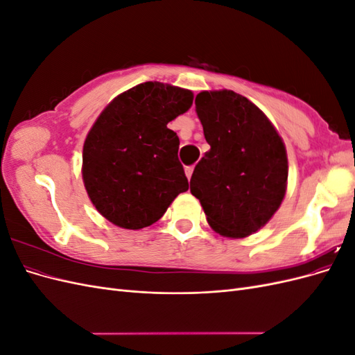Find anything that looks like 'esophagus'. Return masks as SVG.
I'll return each instance as SVG.
<instances>
[{
  "instance_id": "esophagus-1",
  "label": "esophagus",
  "mask_w": 355,
  "mask_h": 355,
  "mask_svg": "<svg viewBox=\"0 0 355 355\" xmlns=\"http://www.w3.org/2000/svg\"><path fill=\"white\" fill-rule=\"evenodd\" d=\"M192 171H194V166H189L185 168V173H187V178L191 180V176H192Z\"/></svg>"
}]
</instances>
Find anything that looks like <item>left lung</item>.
<instances>
[{
    "instance_id": "8db88e82",
    "label": "left lung",
    "mask_w": 355,
    "mask_h": 355,
    "mask_svg": "<svg viewBox=\"0 0 355 355\" xmlns=\"http://www.w3.org/2000/svg\"><path fill=\"white\" fill-rule=\"evenodd\" d=\"M196 111L210 149L191 176V194L214 231L244 239L261 230L284 198L283 139L254 103L232 90L198 93Z\"/></svg>"
}]
</instances>
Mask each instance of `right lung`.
<instances>
[{"label":"right lung","mask_w":355,"mask_h":355,"mask_svg":"<svg viewBox=\"0 0 355 355\" xmlns=\"http://www.w3.org/2000/svg\"><path fill=\"white\" fill-rule=\"evenodd\" d=\"M192 99L191 90L148 81L116 96L90 128L83 148L84 187L96 210L116 227H149L188 191L179 137L167 124Z\"/></svg>","instance_id":"add662e5"}]
</instances>
